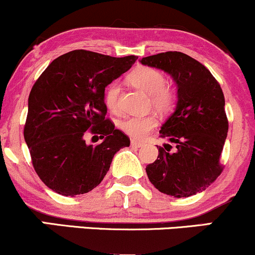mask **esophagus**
<instances>
[{"label": "esophagus", "mask_w": 255, "mask_h": 255, "mask_svg": "<svg viewBox=\"0 0 255 255\" xmlns=\"http://www.w3.org/2000/svg\"><path fill=\"white\" fill-rule=\"evenodd\" d=\"M130 145L134 146V147H141L142 142L141 141H136V140H131Z\"/></svg>", "instance_id": "34e87169"}]
</instances>
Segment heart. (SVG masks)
Returning a JSON list of instances; mask_svg holds the SVG:
<instances>
[{
  "instance_id": "1",
  "label": "heart",
  "mask_w": 255,
  "mask_h": 255,
  "mask_svg": "<svg viewBox=\"0 0 255 255\" xmlns=\"http://www.w3.org/2000/svg\"><path fill=\"white\" fill-rule=\"evenodd\" d=\"M128 81L136 89L144 91L150 96L152 108L160 113H168L175 105V93L165 86V75L151 67H139L128 75ZM104 103L110 111H118L120 108V87L111 84L104 92ZM158 120L154 115L127 116L119 122V127L127 135L134 139H145L154 128Z\"/></svg>"
}]
</instances>
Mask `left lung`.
<instances>
[{
	"label": "left lung",
	"mask_w": 255,
	"mask_h": 255,
	"mask_svg": "<svg viewBox=\"0 0 255 255\" xmlns=\"http://www.w3.org/2000/svg\"><path fill=\"white\" fill-rule=\"evenodd\" d=\"M140 62L168 73L177 85L176 108L159 130L176 150L159 146L157 159L146 166L148 180L174 198L203 192L223 170L219 158L229 124L221 85L204 64L183 52H160Z\"/></svg>",
	"instance_id": "left-lung-1"
}]
</instances>
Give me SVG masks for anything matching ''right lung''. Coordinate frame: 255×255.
<instances>
[{
    "instance_id": "1",
    "label": "right lung",
    "mask_w": 255,
    "mask_h": 255,
    "mask_svg": "<svg viewBox=\"0 0 255 255\" xmlns=\"http://www.w3.org/2000/svg\"><path fill=\"white\" fill-rule=\"evenodd\" d=\"M136 58L74 50L52 61L34 83L24 137L34 170L54 192L75 197L92 191L116 152L129 146V137L105 119L104 91ZM86 132L104 141L87 145Z\"/></svg>"
}]
</instances>
